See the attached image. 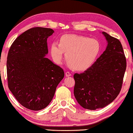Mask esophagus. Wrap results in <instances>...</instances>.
Wrapping results in <instances>:
<instances>
[{"instance_id":"34e87169","label":"esophagus","mask_w":133,"mask_h":133,"mask_svg":"<svg viewBox=\"0 0 133 133\" xmlns=\"http://www.w3.org/2000/svg\"><path fill=\"white\" fill-rule=\"evenodd\" d=\"M71 76L70 73L69 72H66V77H69V76Z\"/></svg>"}]
</instances>
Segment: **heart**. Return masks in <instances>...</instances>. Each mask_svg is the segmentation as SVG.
<instances>
[{
  "instance_id": "1",
  "label": "heart",
  "mask_w": 133,
  "mask_h": 133,
  "mask_svg": "<svg viewBox=\"0 0 133 133\" xmlns=\"http://www.w3.org/2000/svg\"><path fill=\"white\" fill-rule=\"evenodd\" d=\"M98 41L77 35H64L57 42L51 43L50 52L55 63L61 64L66 52V58L75 70H85L91 67L100 52Z\"/></svg>"
}]
</instances>
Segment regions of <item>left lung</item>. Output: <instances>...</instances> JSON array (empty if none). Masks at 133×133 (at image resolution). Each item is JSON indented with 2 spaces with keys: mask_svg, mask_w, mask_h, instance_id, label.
I'll use <instances>...</instances> for the list:
<instances>
[{
  "mask_svg": "<svg viewBox=\"0 0 133 133\" xmlns=\"http://www.w3.org/2000/svg\"><path fill=\"white\" fill-rule=\"evenodd\" d=\"M108 45L91 66L75 73L74 96L82 108H103L111 103L121 91L127 63L123 48L118 39L103 31Z\"/></svg>",
  "mask_w": 133,
  "mask_h": 133,
  "instance_id": "left-lung-1",
  "label": "left lung"
}]
</instances>
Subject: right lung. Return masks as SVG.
<instances>
[{
  "label": "right lung",
  "instance_id": "obj_1",
  "mask_svg": "<svg viewBox=\"0 0 133 133\" xmlns=\"http://www.w3.org/2000/svg\"><path fill=\"white\" fill-rule=\"evenodd\" d=\"M54 32L44 27L27 30L15 39L8 54L9 89L18 102L30 110L46 108L64 76L62 68L45 57L48 53L47 39Z\"/></svg>",
  "mask_w": 133,
  "mask_h": 133
}]
</instances>
